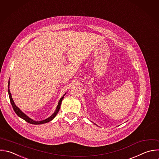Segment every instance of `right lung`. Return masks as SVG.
<instances>
[{
  "label": "right lung",
  "mask_w": 159,
  "mask_h": 159,
  "mask_svg": "<svg viewBox=\"0 0 159 159\" xmlns=\"http://www.w3.org/2000/svg\"><path fill=\"white\" fill-rule=\"evenodd\" d=\"M9 85H10V82L9 80V84H8V93H9V98H10V101H11V103L12 104V106L13 107V109L14 111V112H16V114L20 118H22V119H24V120H25L26 122H27L29 124H35V125H37V124H45V123H47L50 121H51L52 119H54V118L56 116V115L57 114L59 109H60V107H61V103H62V100L64 97V95H66V93L63 95L62 97H61V98L60 99L59 103H58V105H57V107L55 111V112H54V114H53L51 116H50L48 118L45 119V120H41V121H35L34 120H32V119L29 118L27 115H25L18 107L16 106V105L15 104L14 100H13V98H12V95H11V93L10 92V89H9Z\"/></svg>",
  "instance_id": "add662e5"
}]
</instances>
